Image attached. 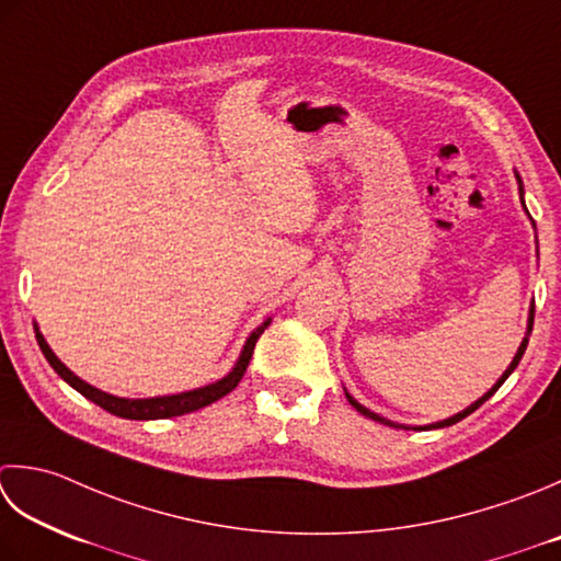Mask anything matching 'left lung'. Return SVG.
Here are the masks:
<instances>
[{
	"mask_svg": "<svg viewBox=\"0 0 561 561\" xmlns=\"http://www.w3.org/2000/svg\"><path fill=\"white\" fill-rule=\"evenodd\" d=\"M515 180H518V192H520V202H523V208H525V190H523V180H520V174L518 172H515ZM525 214H528V208H525ZM530 216V214H528ZM530 221H533V218H530ZM533 228H535V221H533ZM533 321H535V301L530 304V313H528V331H525V337H523V343H520V347H518V353H515V357L511 359V365L506 367V371H503V375L499 377V381L496 383H493V387L484 393V397H481V399H477L474 403H471V405H467V409L465 411H459V413H455V415H449V419H445V421H437V423H427V425H415L413 427V431H433V427H447V425H455V423H459V421H462V419H467V415L469 413H474L477 409H479V405L481 403H484V401H489L491 397H493V393H496L499 391V387H501V383L503 381H506L511 375H513V369L515 367H518V362L523 359V355H525V347H528V340H530V333H533ZM345 397H347V401L350 403H353V409H357L362 415H367V419H371V421H377V423H383V425H389V427H403V431H409V427H405V425H401V423H393V421H389V419H381V415L379 413H375V411H369L367 409V405H362L357 399H353V397H350V393L345 391Z\"/></svg>",
	"mask_w": 561,
	"mask_h": 561,
	"instance_id": "1",
	"label": "left lung"
}]
</instances>
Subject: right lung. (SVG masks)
<instances>
[{"label": "right lung", "instance_id": "obj_1", "mask_svg": "<svg viewBox=\"0 0 561 561\" xmlns=\"http://www.w3.org/2000/svg\"><path fill=\"white\" fill-rule=\"evenodd\" d=\"M272 323V318H265L255 331H252L245 340L243 350H240V355L236 359L233 369L228 371L226 377H221L218 381L206 383V387L199 389H192V391H182V393H170V397H150V399H124V397H114V393H106L102 389L92 387V383L82 381L80 377L70 371L68 367L62 365L58 359V355L53 353L50 345L46 343V337L38 331V325L33 323V331H36V340H38V347L41 353L46 355L48 365L58 371L60 379H65L70 383L75 391H80L84 399L94 401L96 405H102L104 411L118 415V419H128V421H158V419H174V415H184V413H192V411H199L204 405L214 403L218 399H224L226 393L233 391L238 387V381L243 379L245 369L250 365V357H252V350H255L257 337L265 333V328Z\"/></svg>", "mask_w": 561, "mask_h": 561}]
</instances>
